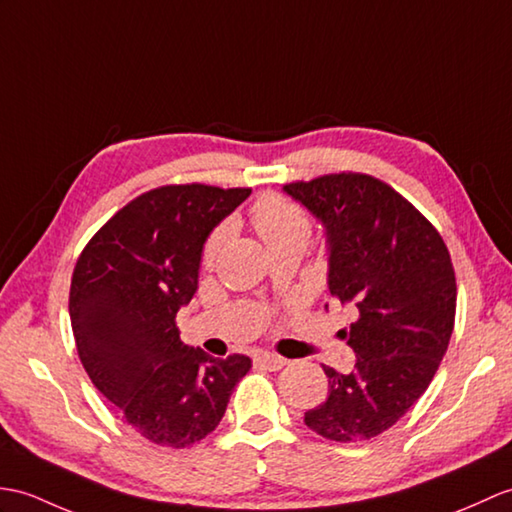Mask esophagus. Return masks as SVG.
Listing matches in <instances>:
<instances>
[{
    "label": "esophagus",
    "instance_id": "1",
    "mask_svg": "<svg viewBox=\"0 0 512 512\" xmlns=\"http://www.w3.org/2000/svg\"><path fill=\"white\" fill-rule=\"evenodd\" d=\"M255 362L261 364V366H266L268 371H279V368H283L285 364H288V360L281 358V355H277V353H259L257 358H255Z\"/></svg>",
    "mask_w": 512,
    "mask_h": 512
}]
</instances>
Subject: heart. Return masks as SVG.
<instances>
[{"instance_id":"obj_1","label":"heart","mask_w":512,"mask_h":512,"mask_svg":"<svg viewBox=\"0 0 512 512\" xmlns=\"http://www.w3.org/2000/svg\"><path fill=\"white\" fill-rule=\"evenodd\" d=\"M251 220L255 231L268 248L285 244H301L305 248L312 233V224L307 213L296 202L283 196L259 198L251 209ZM224 237H227V229H216L209 235L205 251H202L205 266H211L216 261L224 244Z\"/></svg>"}]
</instances>
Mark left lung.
<instances>
[{"instance_id": "left-lung-1", "label": "left lung", "mask_w": 512, "mask_h": 512, "mask_svg": "<svg viewBox=\"0 0 512 512\" xmlns=\"http://www.w3.org/2000/svg\"><path fill=\"white\" fill-rule=\"evenodd\" d=\"M314 213L329 246L331 296L358 310L342 331L355 368L323 366L329 390L305 412L327 441L360 443L386 432L430 386L456 318V275L432 222L375 176L340 172L283 185Z\"/></svg>"}]
</instances>
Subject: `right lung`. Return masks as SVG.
Wrapping results in <instances>:
<instances>
[{
  "label": "right lung",
  "instance_id": "add662e5",
  "mask_svg": "<svg viewBox=\"0 0 512 512\" xmlns=\"http://www.w3.org/2000/svg\"><path fill=\"white\" fill-rule=\"evenodd\" d=\"M248 187L163 185L130 200L80 253L69 318L93 386L150 443L183 449L224 417L251 358H211L181 342L176 312L198 290L209 233Z\"/></svg>",
  "mask_w": 512,
  "mask_h": 512
}]
</instances>
